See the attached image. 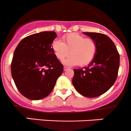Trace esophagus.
I'll use <instances>...</instances> for the list:
<instances>
[{
  "label": "esophagus",
  "mask_w": 131,
  "mask_h": 131,
  "mask_svg": "<svg viewBox=\"0 0 131 131\" xmlns=\"http://www.w3.org/2000/svg\"><path fill=\"white\" fill-rule=\"evenodd\" d=\"M67 69H68V67H66V66H64V71H66V70H67Z\"/></svg>",
  "instance_id": "1"
}]
</instances>
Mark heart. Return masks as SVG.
Returning a JSON list of instances; mask_svg holds the SVG:
<instances>
[{
	"instance_id": "obj_1",
	"label": "heart",
	"mask_w": 131,
	"mask_h": 131,
	"mask_svg": "<svg viewBox=\"0 0 131 131\" xmlns=\"http://www.w3.org/2000/svg\"><path fill=\"white\" fill-rule=\"evenodd\" d=\"M62 40V42L59 39L53 40L51 48L59 60H64L69 53L71 55L64 61L66 65L86 66L92 61L96 55L97 44L92 39L72 33L63 36Z\"/></svg>"
}]
</instances>
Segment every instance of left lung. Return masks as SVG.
Instances as JSON below:
<instances>
[{
    "instance_id": "left-lung-1",
    "label": "left lung",
    "mask_w": 131,
    "mask_h": 131,
    "mask_svg": "<svg viewBox=\"0 0 131 131\" xmlns=\"http://www.w3.org/2000/svg\"><path fill=\"white\" fill-rule=\"evenodd\" d=\"M97 44L95 57L87 67L74 69L72 84L86 97H95L106 92L115 83L120 66V55L112 40L106 35L83 32Z\"/></svg>"
}]
</instances>
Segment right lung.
I'll return each mask as SVG.
<instances>
[{
    "instance_id": "right-lung-1",
    "label": "right lung",
    "mask_w": 131,
    "mask_h": 131,
    "mask_svg": "<svg viewBox=\"0 0 131 131\" xmlns=\"http://www.w3.org/2000/svg\"><path fill=\"white\" fill-rule=\"evenodd\" d=\"M57 34L53 31L34 34L25 37L15 50L11 74L18 90L31 100L47 97L64 71L51 50Z\"/></svg>"
}]
</instances>
